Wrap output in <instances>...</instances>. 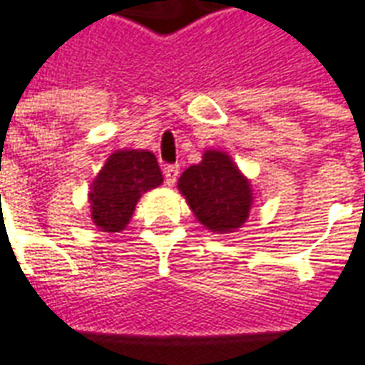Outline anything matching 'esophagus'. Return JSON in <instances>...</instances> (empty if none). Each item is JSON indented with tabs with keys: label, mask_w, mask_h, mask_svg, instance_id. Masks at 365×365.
Returning a JSON list of instances; mask_svg holds the SVG:
<instances>
[{
	"label": "esophagus",
	"mask_w": 365,
	"mask_h": 365,
	"mask_svg": "<svg viewBox=\"0 0 365 365\" xmlns=\"http://www.w3.org/2000/svg\"><path fill=\"white\" fill-rule=\"evenodd\" d=\"M178 175H180V168L178 166L164 168V180H166V185H170V187L178 182Z\"/></svg>",
	"instance_id": "obj_1"
}]
</instances>
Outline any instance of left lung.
<instances>
[{"instance_id":"8db88e82","label":"left lung","mask_w":365,"mask_h":365,"mask_svg":"<svg viewBox=\"0 0 365 365\" xmlns=\"http://www.w3.org/2000/svg\"><path fill=\"white\" fill-rule=\"evenodd\" d=\"M178 190L191 213L213 235L237 232L254 207L252 182L242 174L229 152L209 148L199 164L178 180Z\"/></svg>"}]
</instances>
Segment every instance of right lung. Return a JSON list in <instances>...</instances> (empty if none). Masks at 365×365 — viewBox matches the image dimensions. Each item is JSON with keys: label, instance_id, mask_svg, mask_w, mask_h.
<instances>
[{"label": "right lung", "instance_id": "1", "mask_svg": "<svg viewBox=\"0 0 365 365\" xmlns=\"http://www.w3.org/2000/svg\"><path fill=\"white\" fill-rule=\"evenodd\" d=\"M164 182L158 160L148 150L123 148L107 158L88 193L91 222L101 232H120L133 219L138 199Z\"/></svg>", "mask_w": 365, "mask_h": 365}]
</instances>
